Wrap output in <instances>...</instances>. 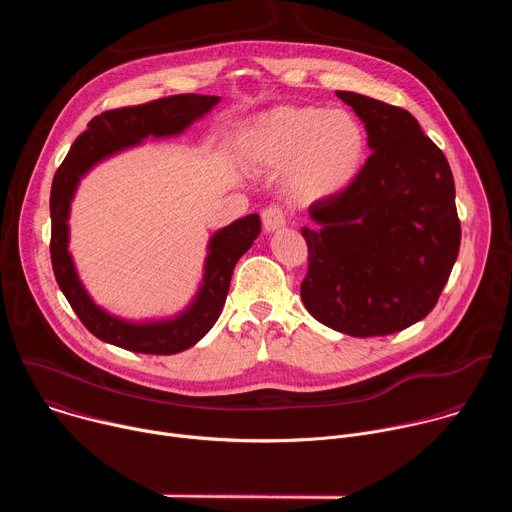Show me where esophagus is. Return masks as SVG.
<instances>
[{
  "label": "esophagus",
  "mask_w": 512,
  "mask_h": 512,
  "mask_svg": "<svg viewBox=\"0 0 512 512\" xmlns=\"http://www.w3.org/2000/svg\"><path fill=\"white\" fill-rule=\"evenodd\" d=\"M261 221H263L265 233H273V231L285 227V212L279 206H267L261 212Z\"/></svg>",
  "instance_id": "1"
}]
</instances>
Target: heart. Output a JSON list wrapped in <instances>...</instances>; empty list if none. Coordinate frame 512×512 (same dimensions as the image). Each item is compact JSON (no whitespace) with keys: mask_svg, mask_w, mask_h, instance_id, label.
I'll use <instances>...</instances> for the list:
<instances>
[{"mask_svg":"<svg viewBox=\"0 0 512 512\" xmlns=\"http://www.w3.org/2000/svg\"><path fill=\"white\" fill-rule=\"evenodd\" d=\"M362 123L344 109L285 105L257 115L243 133V154L259 172H285V190L300 202L344 192L367 160Z\"/></svg>","mask_w":512,"mask_h":512,"instance_id":"b5f03b06","label":"heart"}]
</instances>
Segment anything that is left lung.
<instances>
[{
	"label": "left lung",
	"mask_w": 512,
	"mask_h": 512,
	"mask_svg": "<svg viewBox=\"0 0 512 512\" xmlns=\"http://www.w3.org/2000/svg\"><path fill=\"white\" fill-rule=\"evenodd\" d=\"M336 95L364 123L373 154L344 192L310 206L300 294L332 330L387 336L433 310L458 259L454 176L409 111L358 93Z\"/></svg>",
	"instance_id": "8db88e82"
}]
</instances>
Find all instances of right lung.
I'll list each match as a JSON object with an SVG mask.
<instances>
[{"label": "right lung", "instance_id": "right-lung-1", "mask_svg": "<svg viewBox=\"0 0 512 512\" xmlns=\"http://www.w3.org/2000/svg\"><path fill=\"white\" fill-rule=\"evenodd\" d=\"M221 97L172 95L135 107H121L93 117L54 174L50 190V259L58 287L85 328L99 340L143 354H176L194 346L223 312L237 261L261 233L259 214H249L216 231L208 243L202 285L194 302L176 318L160 322H125L101 310L83 287L68 253V212L81 178L101 160L141 143L145 137L182 133L206 115Z\"/></svg>", "mask_w": 512, "mask_h": 512}]
</instances>
